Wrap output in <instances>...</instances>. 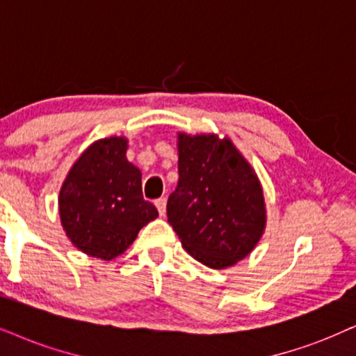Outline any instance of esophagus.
<instances>
[{"label":"esophagus","mask_w":356,"mask_h":356,"mask_svg":"<svg viewBox=\"0 0 356 356\" xmlns=\"http://www.w3.org/2000/svg\"><path fill=\"white\" fill-rule=\"evenodd\" d=\"M154 204L157 207V210H159L161 217H164V215H165V204H168V200H165L164 197H161V199H157Z\"/></svg>","instance_id":"34e87169"}]
</instances>
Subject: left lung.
Segmentation results:
<instances>
[{
	"label": "left lung",
	"instance_id": "8db88e82",
	"mask_svg": "<svg viewBox=\"0 0 356 356\" xmlns=\"http://www.w3.org/2000/svg\"><path fill=\"white\" fill-rule=\"evenodd\" d=\"M179 184L168 220L184 250L211 269L246 258L266 228L263 186L230 138L177 133Z\"/></svg>",
	"mask_w": 356,
	"mask_h": 356
}]
</instances>
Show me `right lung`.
Masks as SVG:
<instances>
[{"mask_svg":"<svg viewBox=\"0 0 356 356\" xmlns=\"http://www.w3.org/2000/svg\"><path fill=\"white\" fill-rule=\"evenodd\" d=\"M128 139L92 143L72 165L58 193L65 235L82 253L110 261L123 254L139 230L157 218L145 200L141 170L126 159Z\"/></svg>","mask_w":356,"mask_h":356,"instance_id":"obj_1","label":"right lung"}]
</instances>
